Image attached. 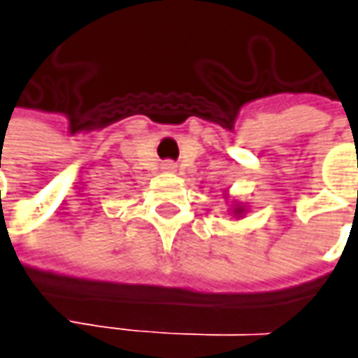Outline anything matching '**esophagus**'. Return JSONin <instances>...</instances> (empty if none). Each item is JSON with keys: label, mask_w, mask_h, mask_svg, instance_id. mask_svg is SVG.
I'll return each instance as SVG.
<instances>
[{"label": "esophagus", "mask_w": 358, "mask_h": 358, "mask_svg": "<svg viewBox=\"0 0 358 358\" xmlns=\"http://www.w3.org/2000/svg\"><path fill=\"white\" fill-rule=\"evenodd\" d=\"M162 169L166 170V172H172L176 166H174V162H164V164H162Z\"/></svg>", "instance_id": "esophagus-1"}]
</instances>
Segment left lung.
Instances as JSON below:
<instances>
[{"instance_id":"8db88e82","label":"left lung","mask_w":358,"mask_h":358,"mask_svg":"<svg viewBox=\"0 0 358 358\" xmlns=\"http://www.w3.org/2000/svg\"><path fill=\"white\" fill-rule=\"evenodd\" d=\"M249 211V208L245 206V203H241V201H231V208H229V215H233V217H237V220H241L245 213Z\"/></svg>"}]
</instances>
